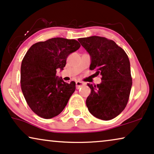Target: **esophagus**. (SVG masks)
Returning <instances> with one entry per match:
<instances>
[{
    "label": "esophagus",
    "instance_id": "esophagus-1",
    "mask_svg": "<svg viewBox=\"0 0 154 154\" xmlns=\"http://www.w3.org/2000/svg\"><path fill=\"white\" fill-rule=\"evenodd\" d=\"M75 85H76L77 89H79V88H80L81 87H82V86H83L84 85H85V83H84L83 82L79 81L75 82Z\"/></svg>",
    "mask_w": 154,
    "mask_h": 154
}]
</instances>
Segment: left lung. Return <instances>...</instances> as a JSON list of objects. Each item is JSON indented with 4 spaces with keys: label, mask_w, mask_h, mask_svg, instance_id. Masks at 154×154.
<instances>
[{
    "label": "left lung",
    "mask_w": 154,
    "mask_h": 154,
    "mask_svg": "<svg viewBox=\"0 0 154 154\" xmlns=\"http://www.w3.org/2000/svg\"><path fill=\"white\" fill-rule=\"evenodd\" d=\"M78 40L91 57L90 69L102 76L100 84H88L91 90L86 100L88 111L104 121L114 119L129 100L132 84L129 58L112 40L96 35Z\"/></svg>",
    "instance_id": "1"
}]
</instances>
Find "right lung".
<instances>
[{
    "mask_svg": "<svg viewBox=\"0 0 154 154\" xmlns=\"http://www.w3.org/2000/svg\"><path fill=\"white\" fill-rule=\"evenodd\" d=\"M81 45L74 39L53 38L29 48L21 65V88L31 110L49 119L60 114L75 90V83H67L57 76L66 58Z\"/></svg>",
    "mask_w": 154,
    "mask_h": 154,
    "instance_id": "add662e5",
    "label": "right lung"
}]
</instances>
